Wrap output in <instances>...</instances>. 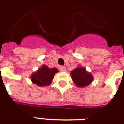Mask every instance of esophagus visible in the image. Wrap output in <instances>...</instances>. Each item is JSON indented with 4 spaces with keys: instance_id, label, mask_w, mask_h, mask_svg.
<instances>
[{
    "instance_id": "esophagus-1",
    "label": "esophagus",
    "mask_w": 124,
    "mask_h": 124,
    "mask_svg": "<svg viewBox=\"0 0 124 124\" xmlns=\"http://www.w3.org/2000/svg\"><path fill=\"white\" fill-rule=\"evenodd\" d=\"M60 71L62 72H64L66 71V68L64 67V66H60Z\"/></svg>"
}]
</instances>
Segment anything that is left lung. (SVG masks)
<instances>
[{
  "mask_svg": "<svg viewBox=\"0 0 124 124\" xmlns=\"http://www.w3.org/2000/svg\"><path fill=\"white\" fill-rule=\"evenodd\" d=\"M71 77L74 84L78 87L82 88L91 84L93 80V76L87 71L85 68L78 66L71 72Z\"/></svg>",
  "mask_w": 124,
  "mask_h": 124,
  "instance_id": "left-lung-1",
  "label": "left lung"
}]
</instances>
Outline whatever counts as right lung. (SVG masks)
Masks as SVG:
<instances>
[{
  "label": "right lung",
  "instance_id": "right-lung-1",
  "mask_svg": "<svg viewBox=\"0 0 124 124\" xmlns=\"http://www.w3.org/2000/svg\"><path fill=\"white\" fill-rule=\"evenodd\" d=\"M58 72L56 68H49L44 64L37 71L33 73L30 77L32 82L38 86H47L51 84L54 75Z\"/></svg>",
  "mask_w": 124,
  "mask_h": 124
}]
</instances>
